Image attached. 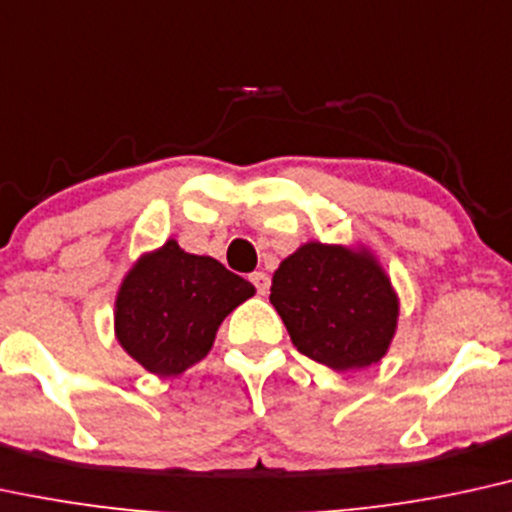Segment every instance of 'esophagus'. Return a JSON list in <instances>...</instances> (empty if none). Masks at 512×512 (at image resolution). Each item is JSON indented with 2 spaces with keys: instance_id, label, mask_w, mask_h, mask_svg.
I'll return each instance as SVG.
<instances>
[{
  "instance_id": "esophagus-1",
  "label": "esophagus",
  "mask_w": 512,
  "mask_h": 512,
  "mask_svg": "<svg viewBox=\"0 0 512 512\" xmlns=\"http://www.w3.org/2000/svg\"><path fill=\"white\" fill-rule=\"evenodd\" d=\"M250 281H252V286L257 288V293H260V295H267L269 293V286H272V279H269V276L264 274V272L250 274Z\"/></svg>"
}]
</instances>
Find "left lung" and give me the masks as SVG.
<instances>
[{
  "instance_id": "left-lung-1",
  "label": "left lung",
  "mask_w": 512,
  "mask_h": 512,
  "mask_svg": "<svg viewBox=\"0 0 512 512\" xmlns=\"http://www.w3.org/2000/svg\"><path fill=\"white\" fill-rule=\"evenodd\" d=\"M269 300L293 346L336 372L379 362L398 326V295L365 248L300 245L274 272Z\"/></svg>"
}]
</instances>
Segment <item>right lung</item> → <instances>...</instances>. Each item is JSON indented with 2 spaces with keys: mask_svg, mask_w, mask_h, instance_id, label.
Wrapping results in <instances>:
<instances>
[{
  "mask_svg": "<svg viewBox=\"0 0 512 512\" xmlns=\"http://www.w3.org/2000/svg\"><path fill=\"white\" fill-rule=\"evenodd\" d=\"M255 286L205 255L166 240L133 264L116 295L121 348L159 377L183 374L212 348L219 324Z\"/></svg>",
  "mask_w": 512,
  "mask_h": 512,
  "instance_id": "1",
  "label": "right lung"
}]
</instances>
